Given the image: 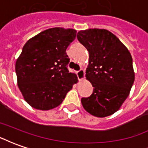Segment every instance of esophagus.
<instances>
[{
	"instance_id": "34e87169",
	"label": "esophagus",
	"mask_w": 148,
	"mask_h": 148,
	"mask_svg": "<svg viewBox=\"0 0 148 148\" xmlns=\"http://www.w3.org/2000/svg\"><path fill=\"white\" fill-rule=\"evenodd\" d=\"M77 77H78V79L80 81L83 80L85 78V71H84L83 69H81L78 71H77Z\"/></svg>"
}]
</instances>
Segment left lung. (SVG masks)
<instances>
[{
  "label": "left lung",
  "instance_id": "1",
  "mask_svg": "<svg viewBox=\"0 0 148 148\" xmlns=\"http://www.w3.org/2000/svg\"><path fill=\"white\" fill-rule=\"evenodd\" d=\"M78 41L89 51L86 77L94 88L81 101L89 113L106 117L120 109L135 80L132 58L121 40L106 29L90 28L77 32Z\"/></svg>",
  "mask_w": 148,
  "mask_h": 148
}]
</instances>
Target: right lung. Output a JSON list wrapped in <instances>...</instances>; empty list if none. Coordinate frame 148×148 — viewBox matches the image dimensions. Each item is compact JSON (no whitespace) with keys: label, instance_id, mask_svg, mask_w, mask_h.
<instances>
[{"label":"right lung","instance_id":"right-lung-1","mask_svg":"<svg viewBox=\"0 0 148 148\" xmlns=\"http://www.w3.org/2000/svg\"><path fill=\"white\" fill-rule=\"evenodd\" d=\"M77 31L53 27L41 32L24 44L16 62L18 87L26 102L39 110L58 107L77 82L69 72L66 49Z\"/></svg>","mask_w":148,"mask_h":148}]
</instances>
